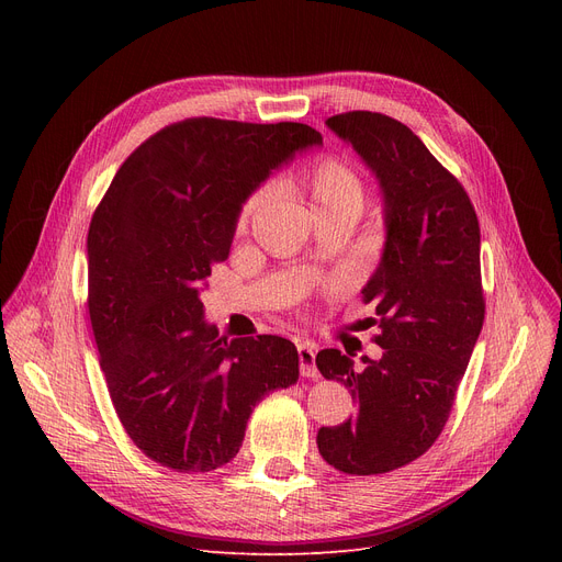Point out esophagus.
I'll return each mask as SVG.
<instances>
[{"instance_id": "obj_1", "label": "esophagus", "mask_w": 562, "mask_h": 562, "mask_svg": "<svg viewBox=\"0 0 562 562\" xmlns=\"http://www.w3.org/2000/svg\"><path fill=\"white\" fill-rule=\"evenodd\" d=\"M299 360H301V375L303 378H318L316 350L310 344H301L299 346Z\"/></svg>"}]
</instances>
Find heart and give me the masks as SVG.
<instances>
[{
    "mask_svg": "<svg viewBox=\"0 0 562 562\" xmlns=\"http://www.w3.org/2000/svg\"><path fill=\"white\" fill-rule=\"evenodd\" d=\"M307 191L316 212H335V210H360L364 204V182L348 161L339 157H318L305 175ZM273 198V184H261L252 191L241 204L239 216H236V227H246L266 204Z\"/></svg>",
    "mask_w": 562,
    "mask_h": 562,
    "instance_id": "b5f03b06",
    "label": "heart"
}]
</instances>
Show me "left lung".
Listing matches in <instances>:
<instances>
[{
    "mask_svg": "<svg viewBox=\"0 0 562 562\" xmlns=\"http://www.w3.org/2000/svg\"><path fill=\"white\" fill-rule=\"evenodd\" d=\"M385 193L387 244L362 291L375 305L378 362L356 367L337 348L316 356L358 415L321 428L318 453L350 476L387 474L424 456L445 430L485 321L481 227L458 177L407 125L375 111L328 117Z\"/></svg>",
    "mask_w": 562,
    "mask_h": 562,
    "instance_id": "8db88e82",
    "label": "left lung"
}]
</instances>
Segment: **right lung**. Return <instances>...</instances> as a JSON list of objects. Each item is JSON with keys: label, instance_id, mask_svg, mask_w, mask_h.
<instances>
[{"label": "right lung", "instance_id": "right-lung-1", "mask_svg": "<svg viewBox=\"0 0 562 562\" xmlns=\"http://www.w3.org/2000/svg\"><path fill=\"white\" fill-rule=\"evenodd\" d=\"M303 123L187 117L117 168L88 227V314L115 415L134 445L182 474L227 464L252 407L299 380L278 335L232 339L204 323L200 291L229 255L241 202L293 153Z\"/></svg>", "mask_w": 562, "mask_h": 562}]
</instances>
